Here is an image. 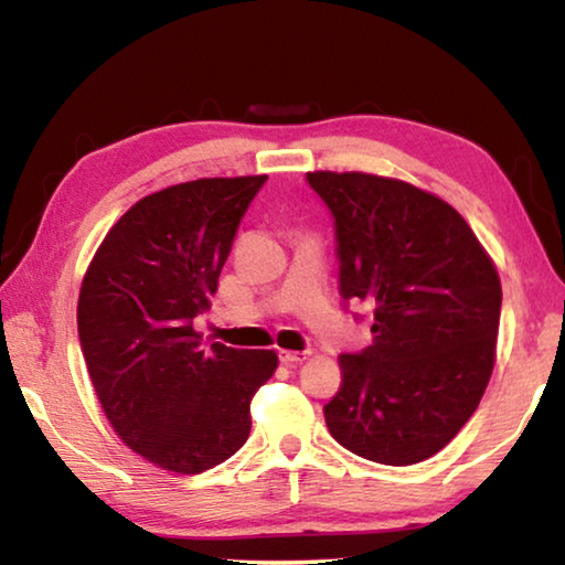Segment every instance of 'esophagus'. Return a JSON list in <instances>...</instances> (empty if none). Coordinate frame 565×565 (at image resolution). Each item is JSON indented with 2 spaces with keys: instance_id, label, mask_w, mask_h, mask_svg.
<instances>
[{
  "instance_id": "34e87169",
  "label": "esophagus",
  "mask_w": 565,
  "mask_h": 565,
  "mask_svg": "<svg viewBox=\"0 0 565 565\" xmlns=\"http://www.w3.org/2000/svg\"><path fill=\"white\" fill-rule=\"evenodd\" d=\"M306 356H309V353L286 351V349H281V351H279V359H281V363H286V366H294V363H301V361H306Z\"/></svg>"
}]
</instances>
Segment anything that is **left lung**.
Returning <instances> with one entry per match:
<instances>
[{
    "label": "left lung",
    "instance_id": "8db88e82",
    "mask_svg": "<svg viewBox=\"0 0 565 565\" xmlns=\"http://www.w3.org/2000/svg\"><path fill=\"white\" fill-rule=\"evenodd\" d=\"M333 216L343 301L374 309V343L341 353L327 426L351 454L426 461L489 386L501 281L463 216L428 191L361 171H309Z\"/></svg>",
    "mask_w": 565,
    "mask_h": 565
}]
</instances>
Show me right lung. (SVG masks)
<instances>
[{
  "instance_id": "obj_1",
  "label": "right lung",
  "mask_w": 565,
  "mask_h": 565,
  "mask_svg": "<svg viewBox=\"0 0 565 565\" xmlns=\"http://www.w3.org/2000/svg\"><path fill=\"white\" fill-rule=\"evenodd\" d=\"M264 181L196 179L145 196L84 274L76 327L94 391L121 441L164 471L202 473L234 456L279 363L274 351L202 349L194 331Z\"/></svg>"
}]
</instances>
